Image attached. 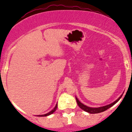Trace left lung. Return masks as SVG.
Masks as SVG:
<instances>
[{"mask_svg": "<svg viewBox=\"0 0 132 132\" xmlns=\"http://www.w3.org/2000/svg\"><path fill=\"white\" fill-rule=\"evenodd\" d=\"M122 95H121L120 96H119V97L116 100V101H114V102H112V104H109V105H105V106L100 107H95V108L94 107H88V106H86V105H84L83 104H82V103H81V102H80L79 100L77 99V98L76 97V101H77V105H79V107L81 109H82L83 111H86V112H89V113H90V114H96V113H100V112H104V111H106L107 109H109L110 107L113 106L115 104H116V103L118 102L119 100H120V98H121Z\"/></svg>", "mask_w": 132, "mask_h": 132, "instance_id": "1", "label": "left lung"}]
</instances>
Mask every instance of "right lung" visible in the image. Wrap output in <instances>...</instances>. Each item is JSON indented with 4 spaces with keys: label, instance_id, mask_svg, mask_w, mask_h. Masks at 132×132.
Masks as SVG:
<instances>
[{
    "label": "right lung",
    "instance_id": "1",
    "mask_svg": "<svg viewBox=\"0 0 132 132\" xmlns=\"http://www.w3.org/2000/svg\"><path fill=\"white\" fill-rule=\"evenodd\" d=\"M57 106H58V105H57V104H56V106L55 107V108H54L53 110H51V111H50V112H49L48 113L45 114H43V115H39V116H49V115H51V114H53L54 112H55V111H56V108H57Z\"/></svg>",
    "mask_w": 132,
    "mask_h": 132
}]
</instances>
